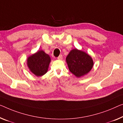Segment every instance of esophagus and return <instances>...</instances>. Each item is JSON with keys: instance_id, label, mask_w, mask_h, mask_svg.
<instances>
[{"instance_id": "esophagus-1", "label": "esophagus", "mask_w": 123, "mask_h": 123, "mask_svg": "<svg viewBox=\"0 0 123 123\" xmlns=\"http://www.w3.org/2000/svg\"><path fill=\"white\" fill-rule=\"evenodd\" d=\"M62 58H63V56H62V55H60L57 57L58 60H62Z\"/></svg>"}]
</instances>
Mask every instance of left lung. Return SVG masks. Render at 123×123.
I'll use <instances>...</instances> for the list:
<instances>
[{
	"label": "left lung",
	"instance_id": "obj_1",
	"mask_svg": "<svg viewBox=\"0 0 123 123\" xmlns=\"http://www.w3.org/2000/svg\"><path fill=\"white\" fill-rule=\"evenodd\" d=\"M66 62L70 72L77 77L88 73L93 66L91 57L76 49L70 51L66 57Z\"/></svg>",
	"mask_w": 123,
	"mask_h": 123
}]
</instances>
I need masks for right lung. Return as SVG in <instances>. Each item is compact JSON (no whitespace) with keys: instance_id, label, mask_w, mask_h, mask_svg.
Wrapping results in <instances>:
<instances>
[{"instance_id":"right-lung-1","label":"right lung","mask_w":123,"mask_h":123,"mask_svg":"<svg viewBox=\"0 0 123 123\" xmlns=\"http://www.w3.org/2000/svg\"><path fill=\"white\" fill-rule=\"evenodd\" d=\"M50 61L49 55L40 50L27 58V66L35 75L41 76L47 72Z\"/></svg>"}]
</instances>
